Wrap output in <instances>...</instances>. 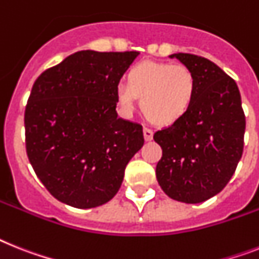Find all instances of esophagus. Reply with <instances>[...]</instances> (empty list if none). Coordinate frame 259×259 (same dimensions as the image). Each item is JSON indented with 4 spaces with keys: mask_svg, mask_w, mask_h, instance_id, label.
I'll return each instance as SVG.
<instances>
[{
    "mask_svg": "<svg viewBox=\"0 0 259 259\" xmlns=\"http://www.w3.org/2000/svg\"><path fill=\"white\" fill-rule=\"evenodd\" d=\"M154 132L150 127H143V137H145V140L146 141H151L153 140Z\"/></svg>",
    "mask_w": 259,
    "mask_h": 259,
    "instance_id": "1",
    "label": "esophagus"
}]
</instances>
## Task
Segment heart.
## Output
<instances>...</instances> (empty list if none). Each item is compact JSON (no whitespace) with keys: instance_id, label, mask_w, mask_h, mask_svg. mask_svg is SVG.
Returning <instances> with one entry per match:
<instances>
[{"instance_id":"obj_1","label":"heart","mask_w":259,"mask_h":259,"mask_svg":"<svg viewBox=\"0 0 259 259\" xmlns=\"http://www.w3.org/2000/svg\"><path fill=\"white\" fill-rule=\"evenodd\" d=\"M196 95V77L184 64L146 62L138 63L127 73V84L116 88L118 105L132 112L137 96L141 108L151 121L170 125L183 118Z\"/></svg>"}]
</instances>
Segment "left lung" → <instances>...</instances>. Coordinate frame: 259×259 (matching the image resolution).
<instances>
[{"instance_id": "left-lung-1", "label": "left lung", "mask_w": 259, "mask_h": 259, "mask_svg": "<svg viewBox=\"0 0 259 259\" xmlns=\"http://www.w3.org/2000/svg\"><path fill=\"white\" fill-rule=\"evenodd\" d=\"M196 77V95L183 118L158 130L162 147L156 179L167 196L203 203L223 191L244 151L245 114L236 81L213 62L192 54H172Z\"/></svg>"}]
</instances>
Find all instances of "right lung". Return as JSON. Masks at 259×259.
I'll return each instance as SVG.
<instances>
[{
  "label": "right lung",
  "mask_w": 259,
  "mask_h": 259,
  "mask_svg": "<svg viewBox=\"0 0 259 259\" xmlns=\"http://www.w3.org/2000/svg\"><path fill=\"white\" fill-rule=\"evenodd\" d=\"M140 52L79 51L46 69L25 110L26 153L52 196L75 208L108 203L143 146L142 125L118 118L116 88Z\"/></svg>",
  "instance_id": "add662e5"
}]
</instances>
